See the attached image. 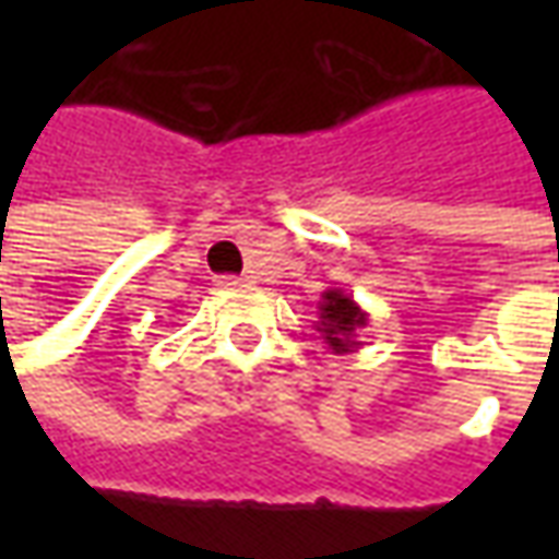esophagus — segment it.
Here are the masks:
<instances>
[{
	"instance_id": "34e87169",
	"label": "esophagus",
	"mask_w": 559,
	"mask_h": 559,
	"mask_svg": "<svg viewBox=\"0 0 559 559\" xmlns=\"http://www.w3.org/2000/svg\"><path fill=\"white\" fill-rule=\"evenodd\" d=\"M245 278H221V284H224V287H233V284H242Z\"/></svg>"
}]
</instances>
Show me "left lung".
Instances as JSON below:
<instances>
[{
  "label": "left lung",
  "mask_w": 559,
  "mask_h": 559,
  "mask_svg": "<svg viewBox=\"0 0 559 559\" xmlns=\"http://www.w3.org/2000/svg\"><path fill=\"white\" fill-rule=\"evenodd\" d=\"M368 326V314H365L359 302L347 296L341 287H329L320 296V320H317V332L323 335L332 353H353L362 347V341L356 338L359 329Z\"/></svg>",
  "instance_id": "1"
}]
</instances>
